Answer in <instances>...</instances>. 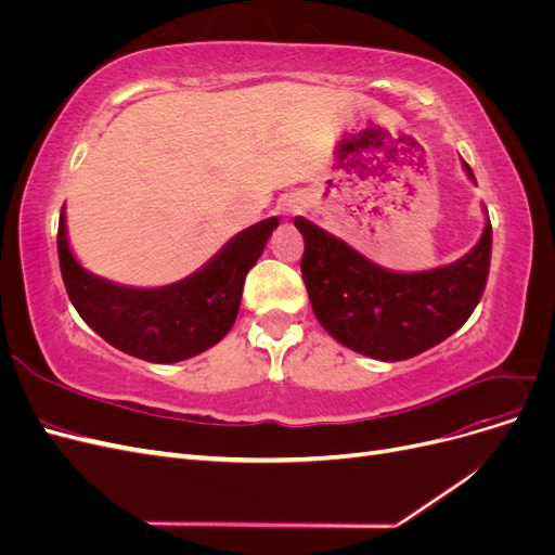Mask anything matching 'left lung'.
<instances>
[{
	"label": "left lung",
	"mask_w": 555,
	"mask_h": 555,
	"mask_svg": "<svg viewBox=\"0 0 555 555\" xmlns=\"http://www.w3.org/2000/svg\"><path fill=\"white\" fill-rule=\"evenodd\" d=\"M294 224L306 241L300 273L319 324L379 361H405L447 340L475 312L489 280L491 222L463 259L424 273L386 271L304 217Z\"/></svg>",
	"instance_id": "8db88e82"
}]
</instances>
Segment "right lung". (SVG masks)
<instances>
[{"mask_svg": "<svg viewBox=\"0 0 555 555\" xmlns=\"http://www.w3.org/2000/svg\"><path fill=\"white\" fill-rule=\"evenodd\" d=\"M278 224V217H271L241 231L190 278L157 289H133L88 273L74 259L62 208L60 271L82 322L108 345L150 363H176L210 349L229 333L245 275Z\"/></svg>", "mask_w": 555, "mask_h": 555, "instance_id": "add662e5", "label": "right lung"}]
</instances>
